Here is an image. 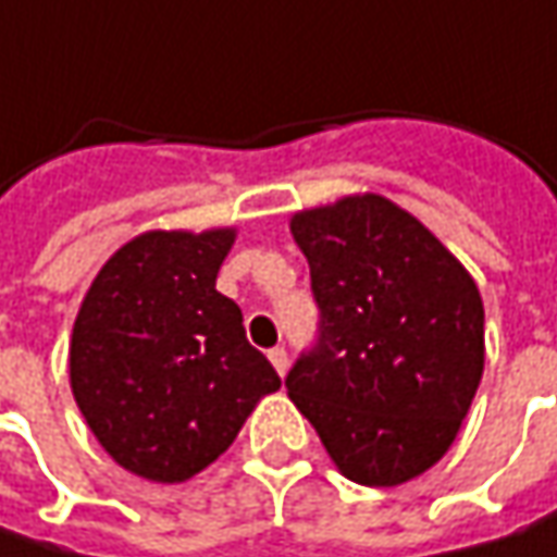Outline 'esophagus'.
Segmentation results:
<instances>
[{"label": "esophagus", "mask_w": 557, "mask_h": 557, "mask_svg": "<svg viewBox=\"0 0 557 557\" xmlns=\"http://www.w3.org/2000/svg\"><path fill=\"white\" fill-rule=\"evenodd\" d=\"M268 358H271V364H274V371H277L280 376L286 374V368H289V355H286L283 346H274V349L268 351Z\"/></svg>", "instance_id": "esophagus-1"}]
</instances>
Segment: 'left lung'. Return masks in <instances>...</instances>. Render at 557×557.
Returning a JSON list of instances; mask_svg holds the SVG:
<instances>
[{
	"label": "left lung",
	"instance_id": "left-lung-1",
	"mask_svg": "<svg viewBox=\"0 0 557 557\" xmlns=\"http://www.w3.org/2000/svg\"><path fill=\"white\" fill-rule=\"evenodd\" d=\"M318 336L286 374L336 468L399 486L451 446L483 376V302L418 218L351 196L293 218Z\"/></svg>",
	"mask_w": 557,
	"mask_h": 557
}]
</instances>
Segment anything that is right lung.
Returning a JSON list of instances; mask_svg holds the SVG:
<instances>
[{
	"mask_svg": "<svg viewBox=\"0 0 557 557\" xmlns=\"http://www.w3.org/2000/svg\"><path fill=\"white\" fill-rule=\"evenodd\" d=\"M233 231L143 233L111 255L71 336V389L89 430L136 476L181 483L236 440L280 389L214 289Z\"/></svg>",
	"mask_w": 557,
	"mask_h": 557,
	"instance_id": "add662e5",
	"label": "right lung"
}]
</instances>
